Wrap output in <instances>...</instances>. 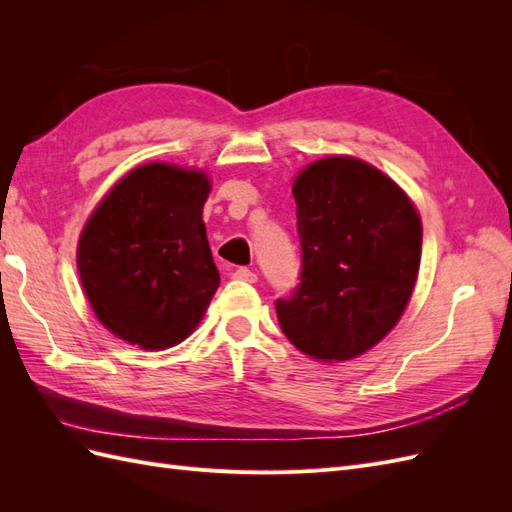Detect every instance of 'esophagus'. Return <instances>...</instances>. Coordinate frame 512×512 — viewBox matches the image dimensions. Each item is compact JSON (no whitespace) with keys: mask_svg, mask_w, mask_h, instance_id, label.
<instances>
[{"mask_svg":"<svg viewBox=\"0 0 512 512\" xmlns=\"http://www.w3.org/2000/svg\"><path fill=\"white\" fill-rule=\"evenodd\" d=\"M232 277H235V280H239V282H247V284H256L258 282V275L254 271H250V269H245V267H239V269L232 271Z\"/></svg>","mask_w":512,"mask_h":512,"instance_id":"esophagus-1","label":"esophagus"}]
</instances>
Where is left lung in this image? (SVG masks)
<instances>
[{
	"mask_svg": "<svg viewBox=\"0 0 512 512\" xmlns=\"http://www.w3.org/2000/svg\"><path fill=\"white\" fill-rule=\"evenodd\" d=\"M301 284L275 303L294 348L320 363L356 359L404 316L421 267L423 224L412 198L354 156L309 162L292 181Z\"/></svg>",
	"mask_w": 512,
	"mask_h": 512,
	"instance_id": "8db88e82",
	"label": "left lung"
}]
</instances>
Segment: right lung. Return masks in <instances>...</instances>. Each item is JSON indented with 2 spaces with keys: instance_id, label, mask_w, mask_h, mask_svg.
Listing matches in <instances>:
<instances>
[{
  "instance_id": "obj_1",
  "label": "right lung",
  "mask_w": 512,
  "mask_h": 512,
  "mask_svg": "<svg viewBox=\"0 0 512 512\" xmlns=\"http://www.w3.org/2000/svg\"><path fill=\"white\" fill-rule=\"evenodd\" d=\"M200 168L147 162L123 175L89 215L76 267L104 329L143 350L190 337L220 286L203 207Z\"/></svg>"
}]
</instances>
